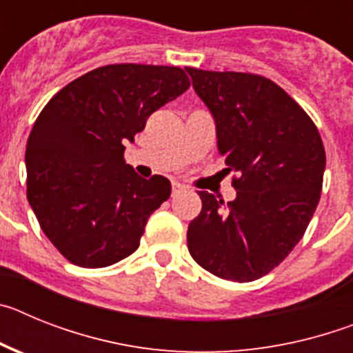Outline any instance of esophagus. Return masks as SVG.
<instances>
[{"label":"esophagus","instance_id":"1","mask_svg":"<svg viewBox=\"0 0 353 353\" xmlns=\"http://www.w3.org/2000/svg\"><path fill=\"white\" fill-rule=\"evenodd\" d=\"M183 191H185V187H183L182 183H176V182H174L173 185H171V194H173V196L180 194V192H183Z\"/></svg>","mask_w":353,"mask_h":353}]
</instances>
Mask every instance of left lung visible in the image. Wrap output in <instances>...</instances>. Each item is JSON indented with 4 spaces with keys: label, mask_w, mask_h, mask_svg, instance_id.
<instances>
[{
    "label": "left lung",
    "mask_w": 353,
    "mask_h": 353,
    "mask_svg": "<svg viewBox=\"0 0 353 353\" xmlns=\"http://www.w3.org/2000/svg\"><path fill=\"white\" fill-rule=\"evenodd\" d=\"M215 120L217 150L235 171L236 198L199 191L201 212L187 248L205 270L249 283L276 269L299 244L322 192L325 148L304 109L274 81L244 72L187 67Z\"/></svg>",
    "instance_id": "1"
}]
</instances>
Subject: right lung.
Returning a JSON list of instances; mask_svg holds the SVG:
<instances>
[{
	"label": "right lung",
	"instance_id": "obj_1",
	"mask_svg": "<svg viewBox=\"0 0 353 353\" xmlns=\"http://www.w3.org/2000/svg\"><path fill=\"white\" fill-rule=\"evenodd\" d=\"M191 86L180 67L118 63L77 77L46 104L26 145V194L42 232L70 263L99 269L139 248L170 180L141 179L123 141Z\"/></svg>",
	"mask_w": 353,
	"mask_h": 353
}]
</instances>
